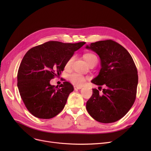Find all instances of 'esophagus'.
I'll use <instances>...</instances> for the list:
<instances>
[{"label":"esophagus","mask_w":151,"mask_h":151,"mask_svg":"<svg viewBox=\"0 0 151 151\" xmlns=\"http://www.w3.org/2000/svg\"><path fill=\"white\" fill-rule=\"evenodd\" d=\"M74 89H81L82 88V87L77 86H74Z\"/></svg>","instance_id":"34e87169"}]
</instances>
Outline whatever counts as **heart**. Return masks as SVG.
Here are the masks:
<instances>
[{
    "label": "heart",
    "instance_id": "1",
    "mask_svg": "<svg viewBox=\"0 0 151 151\" xmlns=\"http://www.w3.org/2000/svg\"><path fill=\"white\" fill-rule=\"evenodd\" d=\"M84 57L86 62L88 63V65H90L91 63H93L94 62H98V58L93 53H87L84 55ZM73 60H74V57H73L68 59L65 63L66 68L70 67ZM68 79H69V81L71 82V83L77 86H83L86 83V77L83 75L78 74V73H74V74H71L69 77H68Z\"/></svg>",
    "mask_w": 151,
    "mask_h": 151
}]
</instances>
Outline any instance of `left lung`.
I'll return each instance as SVG.
<instances>
[{
	"label": "left lung",
	"instance_id": "obj_1",
	"mask_svg": "<svg viewBox=\"0 0 151 151\" xmlns=\"http://www.w3.org/2000/svg\"><path fill=\"white\" fill-rule=\"evenodd\" d=\"M86 48L95 52L101 59V70L91 83L100 88L105 86L102 93L93 89L86 103L87 111L99 122H115L126 115L135 102L137 69L129 52L115 41H99Z\"/></svg>",
	"mask_w": 151,
	"mask_h": 151
}]
</instances>
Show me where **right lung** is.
I'll return each instance as SVG.
<instances>
[{"instance_id": "obj_1", "label": "right lung", "mask_w": 151, "mask_h": 151, "mask_svg": "<svg viewBox=\"0 0 151 151\" xmlns=\"http://www.w3.org/2000/svg\"><path fill=\"white\" fill-rule=\"evenodd\" d=\"M85 43L50 41L25 54L18 69L17 87L24 105L33 116L50 119L62 111L74 87L65 81L58 88L50 81L60 74L68 59Z\"/></svg>"}]
</instances>
